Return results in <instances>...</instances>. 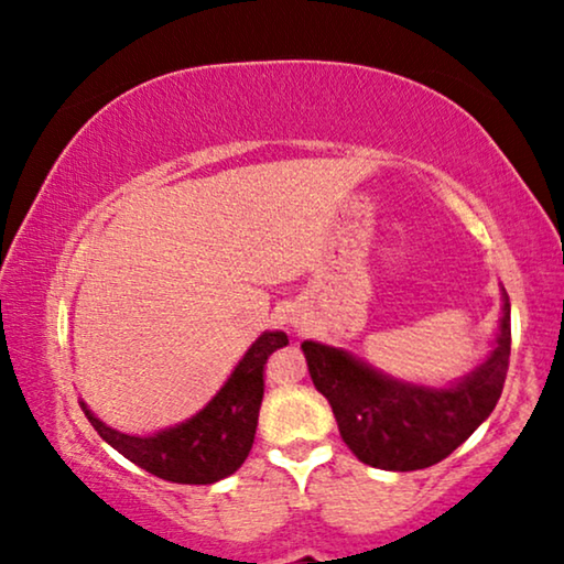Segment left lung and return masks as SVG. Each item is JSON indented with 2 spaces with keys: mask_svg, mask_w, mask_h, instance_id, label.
Segmentation results:
<instances>
[{
  "mask_svg": "<svg viewBox=\"0 0 564 564\" xmlns=\"http://www.w3.org/2000/svg\"><path fill=\"white\" fill-rule=\"evenodd\" d=\"M315 390L330 403L346 446L369 467L411 473L436 465L488 419L511 359V303L485 365L446 390L415 388L377 375L341 349L305 341Z\"/></svg>",
  "mask_w": 564,
  "mask_h": 564,
  "instance_id": "obj_1",
  "label": "left lung"
}]
</instances>
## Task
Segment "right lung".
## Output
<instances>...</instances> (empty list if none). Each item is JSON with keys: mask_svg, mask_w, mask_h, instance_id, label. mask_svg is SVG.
I'll use <instances>...</instances> for the list:
<instances>
[{"mask_svg": "<svg viewBox=\"0 0 564 564\" xmlns=\"http://www.w3.org/2000/svg\"><path fill=\"white\" fill-rule=\"evenodd\" d=\"M288 346L282 330H269L246 351L223 390L182 426L156 436H128L105 426L87 411L84 415L107 444L145 473L169 482L210 485L234 475L249 457L264 398V367L276 349Z\"/></svg>", "mask_w": 564, "mask_h": 564, "instance_id": "1", "label": "right lung"}]
</instances>
